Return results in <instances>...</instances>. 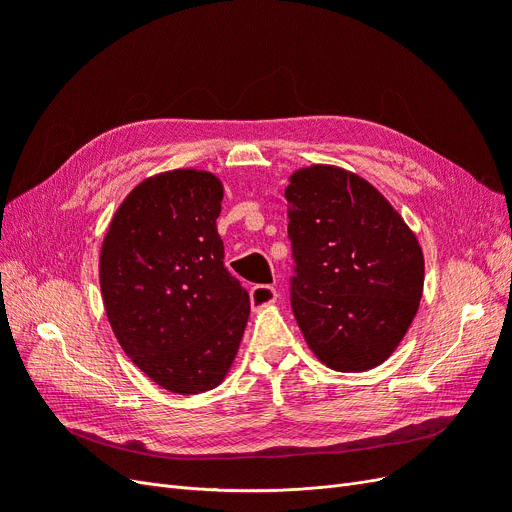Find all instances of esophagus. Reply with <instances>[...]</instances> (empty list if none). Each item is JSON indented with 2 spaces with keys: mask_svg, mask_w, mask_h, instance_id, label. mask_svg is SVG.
Returning a JSON list of instances; mask_svg holds the SVG:
<instances>
[{
  "mask_svg": "<svg viewBox=\"0 0 512 512\" xmlns=\"http://www.w3.org/2000/svg\"><path fill=\"white\" fill-rule=\"evenodd\" d=\"M277 301V290L273 286H254L250 290V303L252 309H262V307H269Z\"/></svg>",
  "mask_w": 512,
  "mask_h": 512,
  "instance_id": "1",
  "label": "esophagus"
}]
</instances>
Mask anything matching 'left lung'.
Listing matches in <instances>:
<instances>
[{
  "label": "left lung",
  "instance_id": "obj_1",
  "mask_svg": "<svg viewBox=\"0 0 512 512\" xmlns=\"http://www.w3.org/2000/svg\"><path fill=\"white\" fill-rule=\"evenodd\" d=\"M288 181L299 329L327 367L374 369L395 352L418 312L421 243L389 200L350 170L314 164Z\"/></svg>",
  "mask_w": 512,
  "mask_h": 512
}]
</instances>
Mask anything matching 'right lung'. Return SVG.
<instances>
[{"label": "right lung", "mask_w": 512, "mask_h": 512, "mask_svg": "<svg viewBox=\"0 0 512 512\" xmlns=\"http://www.w3.org/2000/svg\"><path fill=\"white\" fill-rule=\"evenodd\" d=\"M222 198V181L207 170L147 177L102 241L106 318L134 365L170 393L215 389L250 318L247 290L224 267Z\"/></svg>", "instance_id": "1"}]
</instances>
